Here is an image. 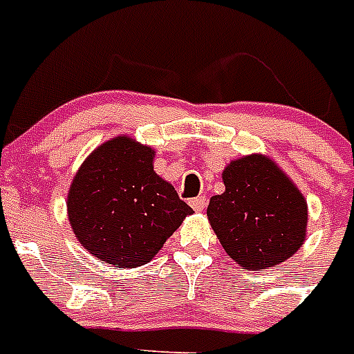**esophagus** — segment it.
<instances>
[{
    "label": "esophagus",
    "mask_w": 354,
    "mask_h": 354,
    "mask_svg": "<svg viewBox=\"0 0 354 354\" xmlns=\"http://www.w3.org/2000/svg\"><path fill=\"white\" fill-rule=\"evenodd\" d=\"M207 205V198L205 196H196L194 200H191V207L194 211H203Z\"/></svg>",
    "instance_id": "esophagus-1"
}]
</instances>
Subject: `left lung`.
Here are the masks:
<instances>
[{"label":"left lung","mask_w":354,"mask_h":354,"mask_svg":"<svg viewBox=\"0 0 354 354\" xmlns=\"http://www.w3.org/2000/svg\"><path fill=\"white\" fill-rule=\"evenodd\" d=\"M222 180L207 218L227 254L247 271L289 260L307 234V202L291 178L257 152L232 160Z\"/></svg>","instance_id":"obj_1"}]
</instances>
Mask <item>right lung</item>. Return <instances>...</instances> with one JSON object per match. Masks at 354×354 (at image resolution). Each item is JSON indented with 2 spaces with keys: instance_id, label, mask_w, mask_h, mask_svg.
<instances>
[{
  "instance_id": "add662e5",
  "label": "right lung",
  "mask_w": 354,
  "mask_h": 354,
  "mask_svg": "<svg viewBox=\"0 0 354 354\" xmlns=\"http://www.w3.org/2000/svg\"><path fill=\"white\" fill-rule=\"evenodd\" d=\"M192 212L154 172V149L127 134L94 149L67 194V216L77 242L120 269L151 261Z\"/></svg>"
}]
</instances>
